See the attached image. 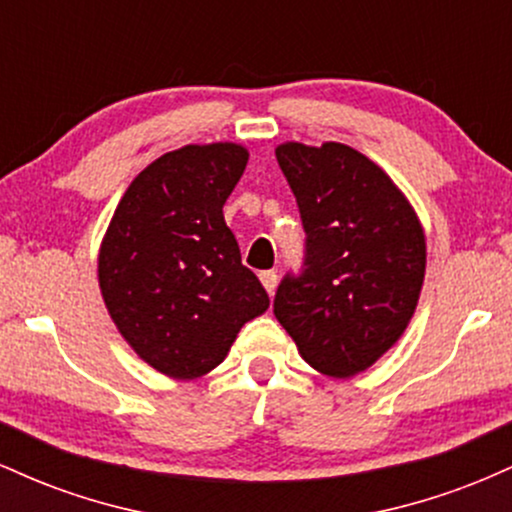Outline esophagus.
I'll return each instance as SVG.
<instances>
[{"label":"esophagus","mask_w":512,"mask_h":512,"mask_svg":"<svg viewBox=\"0 0 512 512\" xmlns=\"http://www.w3.org/2000/svg\"><path fill=\"white\" fill-rule=\"evenodd\" d=\"M260 281H262L264 289H267L269 296H272L274 289H276V281H279V276H276L274 269H267V272L260 274Z\"/></svg>","instance_id":"obj_1"}]
</instances>
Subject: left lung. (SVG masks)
Masks as SVG:
<instances>
[{"mask_svg":"<svg viewBox=\"0 0 512 512\" xmlns=\"http://www.w3.org/2000/svg\"><path fill=\"white\" fill-rule=\"evenodd\" d=\"M305 231L303 267L286 274L274 315L320 373L349 378L407 330L426 272L411 204L370 158L346 144H281Z\"/></svg>","mask_w":512,"mask_h":512,"instance_id":"1","label":"left lung"}]
</instances>
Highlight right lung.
I'll use <instances>...</instances> for the list:
<instances>
[{
    "label": "right lung",
    "instance_id": "1",
    "mask_svg": "<svg viewBox=\"0 0 512 512\" xmlns=\"http://www.w3.org/2000/svg\"><path fill=\"white\" fill-rule=\"evenodd\" d=\"M245 166L238 144L163 154L132 180L103 238L105 308L127 344L170 378L219 366L240 327L269 308L223 221Z\"/></svg>",
    "mask_w": 512,
    "mask_h": 512
}]
</instances>
